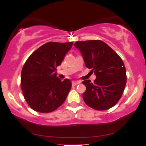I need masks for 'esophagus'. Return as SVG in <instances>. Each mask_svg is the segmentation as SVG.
<instances>
[{
  "mask_svg": "<svg viewBox=\"0 0 146 146\" xmlns=\"http://www.w3.org/2000/svg\"><path fill=\"white\" fill-rule=\"evenodd\" d=\"M80 82V81H73L72 82V85H73V86H75V85H77L78 84H79Z\"/></svg>",
  "mask_w": 146,
  "mask_h": 146,
  "instance_id": "esophagus-1",
  "label": "esophagus"
}]
</instances>
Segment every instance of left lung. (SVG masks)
Wrapping results in <instances>:
<instances>
[{"instance_id":"obj_1","label":"left lung","mask_w":146,"mask_h":146,"mask_svg":"<svg viewBox=\"0 0 146 146\" xmlns=\"http://www.w3.org/2000/svg\"><path fill=\"white\" fill-rule=\"evenodd\" d=\"M87 68L92 69L94 82L84 80L86 90L82 94L85 104L96 110L114 107L120 100L126 83V68L120 56L100 40L76 42Z\"/></svg>"}]
</instances>
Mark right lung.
<instances>
[{
	"mask_svg": "<svg viewBox=\"0 0 146 146\" xmlns=\"http://www.w3.org/2000/svg\"><path fill=\"white\" fill-rule=\"evenodd\" d=\"M73 44L46 43L34 51L23 66L21 89L26 102L35 111L51 112L66 100L71 82L58 78L56 70Z\"/></svg>",
	"mask_w": 146,
	"mask_h": 146,
	"instance_id": "add662e5",
	"label": "right lung"
}]
</instances>
